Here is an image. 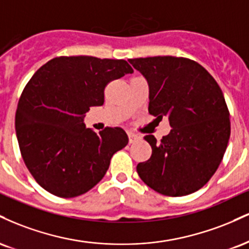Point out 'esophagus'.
Here are the masks:
<instances>
[{
  "instance_id": "34e87169",
  "label": "esophagus",
  "mask_w": 249,
  "mask_h": 249,
  "mask_svg": "<svg viewBox=\"0 0 249 249\" xmlns=\"http://www.w3.org/2000/svg\"><path fill=\"white\" fill-rule=\"evenodd\" d=\"M141 139H142V137L138 136V134H134L132 132H128V142H130L131 144H132V142H136L141 141Z\"/></svg>"
}]
</instances>
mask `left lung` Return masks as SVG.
Wrapping results in <instances>:
<instances>
[{
    "label": "left lung",
    "instance_id": "8db88e82",
    "mask_svg": "<svg viewBox=\"0 0 249 249\" xmlns=\"http://www.w3.org/2000/svg\"><path fill=\"white\" fill-rule=\"evenodd\" d=\"M150 89L148 112L167 117L172 130L157 142L137 172L148 187L168 196L198 191L218 170L231 136L230 112L215 79L199 63L184 57L128 59Z\"/></svg>",
    "mask_w": 249,
    "mask_h": 249
}]
</instances>
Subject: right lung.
<instances>
[{
	"mask_svg": "<svg viewBox=\"0 0 249 249\" xmlns=\"http://www.w3.org/2000/svg\"><path fill=\"white\" fill-rule=\"evenodd\" d=\"M133 69L124 59L53 58L34 73L18 101L15 128L25 166L45 191L73 198L96 186L117 151L127 145L122 127L99 133L85 113L104 104V89Z\"/></svg>",
	"mask_w": 249,
	"mask_h": 249,
	"instance_id": "add662e5",
	"label": "right lung"
}]
</instances>
